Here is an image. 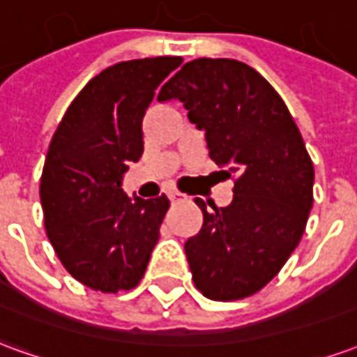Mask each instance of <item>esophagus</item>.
<instances>
[{"label": "esophagus", "instance_id": "obj_1", "mask_svg": "<svg viewBox=\"0 0 357 357\" xmlns=\"http://www.w3.org/2000/svg\"><path fill=\"white\" fill-rule=\"evenodd\" d=\"M168 199H170L172 202H178V201H185V195L183 193H179V191H168Z\"/></svg>", "mask_w": 357, "mask_h": 357}]
</instances>
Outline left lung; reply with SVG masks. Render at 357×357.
<instances>
[{
	"mask_svg": "<svg viewBox=\"0 0 357 357\" xmlns=\"http://www.w3.org/2000/svg\"><path fill=\"white\" fill-rule=\"evenodd\" d=\"M179 99L204 130L210 158L235 176L233 201L202 210L185 255L210 300L252 296L298 247L314 204V164L283 99L252 66L195 59L166 82L158 101Z\"/></svg>",
	"mask_w": 357,
	"mask_h": 357,
	"instance_id": "left-lung-1",
	"label": "left lung"
}]
</instances>
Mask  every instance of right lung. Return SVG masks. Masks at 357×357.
Segmentation results:
<instances>
[{"label": "right lung", "mask_w": 357, "mask_h": 357, "mask_svg": "<svg viewBox=\"0 0 357 357\" xmlns=\"http://www.w3.org/2000/svg\"><path fill=\"white\" fill-rule=\"evenodd\" d=\"M181 57L124 61L84 86L66 109L43 166L45 231L66 271L93 291L139 283L170 206L166 195L122 191L128 162L143 155V116Z\"/></svg>", "instance_id": "right-lung-1"}]
</instances>
